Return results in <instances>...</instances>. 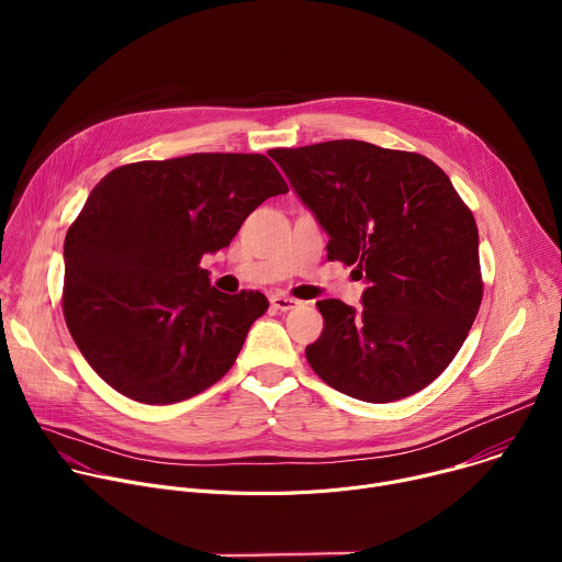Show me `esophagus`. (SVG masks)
<instances>
[{
  "instance_id": "esophagus-1",
  "label": "esophagus",
  "mask_w": 562,
  "mask_h": 562,
  "mask_svg": "<svg viewBox=\"0 0 562 562\" xmlns=\"http://www.w3.org/2000/svg\"><path fill=\"white\" fill-rule=\"evenodd\" d=\"M297 304V300H293V297H289V295H282V293H273L271 295V306H276L278 311H289V308H293Z\"/></svg>"
}]
</instances>
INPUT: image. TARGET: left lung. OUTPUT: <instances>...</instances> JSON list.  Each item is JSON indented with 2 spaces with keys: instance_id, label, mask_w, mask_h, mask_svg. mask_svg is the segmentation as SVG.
I'll return each mask as SVG.
<instances>
[{
  "instance_id": "1",
  "label": "left lung",
  "mask_w": 562,
  "mask_h": 562,
  "mask_svg": "<svg viewBox=\"0 0 562 562\" xmlns=\"http://www.w3.org/2000/svg\"><path fill=\"white\" fill-rule=\"evenodd\" d=\"M329 233L327 258L369 282L362 308L319 300L311 369L364 403L431 384L460 351L483 302L477 226L429 157L358 139L269 153Z\"/></svg>"
}]
</instances>
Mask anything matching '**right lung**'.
Listing matches in <instances>:
<instances>
[{
  "label": "right lung",
  "mask_w": 562,
  "mask_h": 562,
  "mask_svg": "<svg viewBox=\"0 0 562 562\" xmlns=\"http://www.w3.org/2000/svg\"><path fill=\"white\" fill-rule=\"evenodd\" d=\"M286 191L260 153L148 159L102 178L64 239V319L93 371L144 405L215 384L269 300L213 289L200 262Z\"/></svg>",
  "instance_id": "add662e5"
}]
</instances>
